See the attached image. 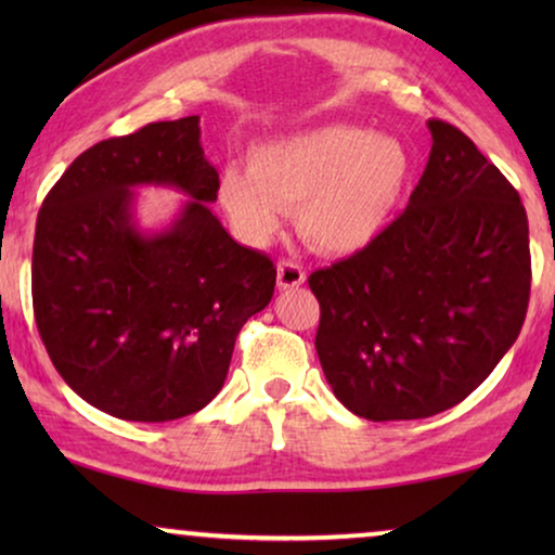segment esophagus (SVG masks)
<instances>
[{
    "mask_svg": "<svg viewBox=\"0 0 555 555\" xmlns=\"http://www.w3.org/2000/svg\"><path fill=\"white\" fill-rule=\"evenodd\" d=\"M302 283H306V270H302L298 262L283 260L278 264V287H280V291H293V287H300Z\"/></svg>",
    "mask_w": 555,
    "mask_h": 555,
    "instance_id": "esophagus-1",
    "label": "esophagus"
}]
</instances>
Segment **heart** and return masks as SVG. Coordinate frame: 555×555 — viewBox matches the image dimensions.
I'll return each instance as SVG.
<instances>
[{
    "instance_id": "heart-1",
    "label": "heart",
    "mask_w": 555,
    "mask_h": 555,
    "mask_svg": "<svg viewBox=\"0 0 555 555\" xmlns=\"http://www.w3.org/2000/svg\"><path fill=\"white\" fill-rule=\"evenodd\" d=\"M412 173L414 156L397 135L325 124L257 143L247 169L222 171L219 202L255 245L275 237L285 209L298 207L310 245L353 255L393 224Z\"/></svg>"
}]
</instances>
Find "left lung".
<instances>
[{
    "label": "left lung",
    "mask_w": 555,
    "mask_h": 555,
    "mask_svg": "<svg viewBox=\"0 0 555 555\" xmlns=\"http://www.w3.org/2000/svg\"><path fill=\"white\" fill-rule=\"evenodd\" d=\"M406 209L374 245L308 278L333 393L371 422L424 420L467 399L515 344L530 298L528 217L460 128L429 120Z\"/></svg>",
    "instance_id": "8db88e82"
}]
</instances>
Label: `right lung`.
I'll use <instances>...</instances> for the list:
<instances>
[{
    "label": "right lung",
    "mask_w": 555,
    "mask_h": 555,
    "mask_svg": "<svg viewBox=\"0 0 555 555\" xmlns=\"http://www.w3.org/2000/svg\"><path fill=\"white\" fill-rule=\"evenodd\" d=\"M199 116L95 143L37 215L33 306L65 384L126 422H171L222 389L242 325L275 293V264L242 247L209 209L219 173ZM186 193L164 231L134 224L132 189Z\"/></svg>",
    "instance_id": "right-lung-1"
}]
</instances>
